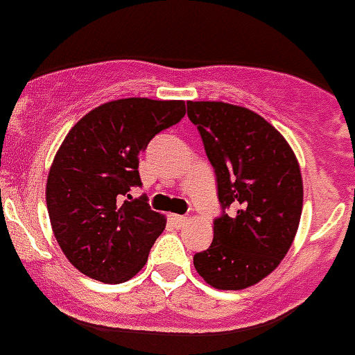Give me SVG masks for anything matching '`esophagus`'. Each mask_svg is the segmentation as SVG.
<instances>
[{
	"label": "esophagus",
	"instance_id": "34e87169",
	"mask_svg": "<svg viewBox=\"0 0 355 355\" xmlns=\"http://www.w3.org/2000/svg\"><path fill=\"white\" fill-rule=\"evenodd\" d=\"M170 222L174 223V225H185L187 218L185 216H180V214H170Z\"/></svg>",
	"mask_w": 355,
	"mask_h": 355
}]
</instances>
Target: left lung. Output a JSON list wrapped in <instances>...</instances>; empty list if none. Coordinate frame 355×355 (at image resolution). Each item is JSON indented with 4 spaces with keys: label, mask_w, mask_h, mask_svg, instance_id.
Here are the masks:
<instances>
[{
    "label": "left lung",
    "mask_w": 355,
    "mask_h": 355,
    "mask_svg": "<svg viewBox=\"0 0 355 355\" xmlns=\"http://www.w3.org/2000/svg\"><path fill=\"white\" fill-rule=\"evenodd\" d=\"M209 161L216 170L223 209L211 248L194 254V268L216 290H245L279 268L302 214L297 155L279 130L258 113L227 102H187Z\"/></svg>",
    "instance_id": "left-lung-1"
}]
</instances>
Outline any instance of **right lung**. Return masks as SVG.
<instances>
[{"mask_svg":"<svg viewBox=\"0 0 355 355\" xmlns=\"http://www.w3.org/2000/svg\"><path fill=\"white\" fill-rule=\"evenodd\" d=\"M183 117V101L119 98L86 113L65 135L45 201L56 242L80 273L121 284L143 269L166 218L143 198H124L141 185L139 155L152 137Z\"/></svg>","mask_w":355,"mask_h":355,"instance_id":"1","label":"right lung"}]
</instances>
